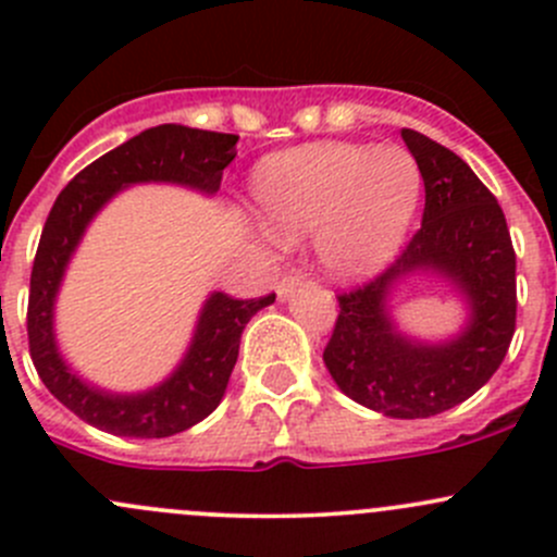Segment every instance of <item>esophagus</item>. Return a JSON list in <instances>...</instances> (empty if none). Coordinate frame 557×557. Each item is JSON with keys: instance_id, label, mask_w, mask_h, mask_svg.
I'll return each instance as SVG.
<instances>
[{"instance_id": "esophagus-1", "label": "esophagus", "mask_w": 557, "mask_h": 557, "mask_svg": "<svg viewBox=\"0 0 557 557\" xmlns=\"http://www.w3.org/2000/svg\"><path fill=\"white\" fill-rule=\"evenodd\" d=\"M301 280H305V277H301L299 272L283 274V280H280V283H277V296H280V299H288V296L294 294L296 288H299Z\"/></svg>"}]
</instances>
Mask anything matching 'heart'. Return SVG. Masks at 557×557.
Instances as JSON below:
<instances>
[{
    "instance_id": "1",
    "label": "heart",
    "mask_w": 557,
    "mask_h": 557,
    "mask_svg": "<svg viewBox=\"0 0 557 557\" xmlns=\"http://www.w3.org/2000/svg\"><path fill=\"white\" fill-rule=\"evenodd\" d=\"M409 150L325 143L288 150L252 174V201L280 237L318 232V252L339 277H361L393 256L420 199Z\"/></svg>"
}]
</instances>
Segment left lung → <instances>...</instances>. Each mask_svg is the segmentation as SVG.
Returning <instances> with one entry per match:
<instances>
[{"label": "left lung", "mask_w": 557, "mask_h": 557, "mask_svg": "<svg viewBox=\"0 0 557 557\" xmlns=\"http://www.w3.org/2000/svg\"><path fill=\"white\" fill-rule=\"evenodd\" d=\"M425 185L423 223L396 261L336 296L325 369L342 393L387 418H431L474 396L502 367L518 318L515 247L496 196L460 156L401 128ZM412 271L447 276L470 301V325L445 346L401 337L386 314L392 285Z\"/></svg>", "instance_id": "left-lung-1"}]
</instances>
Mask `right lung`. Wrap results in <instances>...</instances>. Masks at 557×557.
Instances as JSON below:
<instances>
[{
  "instance_id": "obj_1",
  "label": "right lung",
  "mask_w": 557,
  "mask_h": 557,
  "mask_svg": "<svg viewBox=\"0 0 557 557\" xmlns=\"http://www.w3.org/2000/svg\"><path fill=\"white\" fill-rule=\"evenodd\" d=\"M237 134L164 123L117 145L77 172L55 199L39 237L29 283V352L45 387L94 429L134 440H161L205 420L221 404L239 356L247 320L274 301L212 294L196 323L188 352L172 377L145 393L117 396L83 383L59 356L53 336V301L72 252L91 218L134 183H177L201 194L221 188L223 170L237 156Z\"/></svg>"
}]
</instances>
